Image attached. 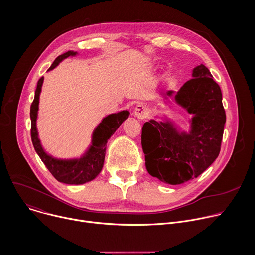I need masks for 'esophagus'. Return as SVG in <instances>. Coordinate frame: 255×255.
<instances>
[{"label":"esophagus","instance_id":"34e87169","mask_svg":"<svg viewBox=\"0 0 255 255\" xmlns=\"http://www.w3.org/2000/svg\"><path fill=\"white\" fill-rule=\"evenodd\" d=\"M148 113H149L148 107L144 104L137 105L135 110H134V115L138 119H145L148 116Z\"/></svg>","mask_w":255,"mask_h":255}]
</instances>
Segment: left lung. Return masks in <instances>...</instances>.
Segmentation results:
<instances>
[{"mask_svg": "<svg viewBox=\"0 0 255 255\" xmlns=\"http://www.w3.org/2000/svg\"><path fill=\"white\" fill-rule=\"evenodd\" d=\"M192 79L178 92L168 91L164 98L175 102L192 115L189 132L179 131L165 118L144 123L141 143L148 173L161 182L177 185L198 177L220 152L225 111L219 85L202 64L192 71Z\"/></svg>", "mask_w": 255, "mask_h": 255, "instance_id": "left-lung-1", "label": "left lung"}]
</instances>
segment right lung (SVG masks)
I'll return each mask as SVG.
<instances>
[{
    "instance_id": "1",
    "label": "right lung",
    "mask_w": 255,
    "mask_h": 255,
    "mask_svg": "<svg viewBox=\"0 0 255 255\" xmlns=\"http://www.w3.org/2000/svg\"><path fill=\"white\" fill-rule=\"evenodd\" d=\"M78 53L74 51H68L56 58L52 66L48 71L56 68L64 59L70 56H76ZM44 77L40 78L37 84L35 92V98L31 105L30 117H31V138L34 148L48 168L51 174L59 181L65 184H84L95 179L101 172L105 153L106 144L108 139L115 133L119 126L128 118L130 112L127 110L120 111L118 113L110 114L103 118L99 125L95 128L92 135V142L87 151L80 158L75 159H58L49 155L43 148L39 139L37 130V118L39 110V100L42 90Z\"/></svg>"
}]
</instances>
